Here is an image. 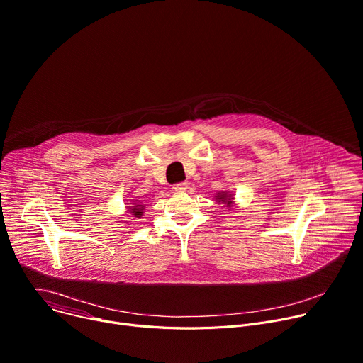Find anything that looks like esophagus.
<instances>
[{
    "label": "esophagus",
    "instance_id": "obj_1",
    "mask_svg": "<svg viewBox=\"0 0 363 363\" xmlns=\"http://www.w3.org/2000/svg\"><path fill=\"white\" fill-rule=\"evenodd\" d=\"M187 186H189L187 182H182V183L174 184V186H173V190H174V191H184V190L187 189Z\"/></svg>",
    "mask_w": 363,
    "mask_h": 363
}]
</instances>
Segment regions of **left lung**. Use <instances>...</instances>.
<instances>
[{
  "instance_id": "obj_1",
  "label": "left lung",
  "mask_w": 363,
  "mask_h": 363,
  "mask_svg": "<svg viewBox=\"0 0 363 363\" xmlns=\"http://www.w3.org/2000/svg\"><path fill=\"white\" fill-rule=\"evenodd\" d=\"M216 198V201L218 202H222V203H225L227 206H231L233 205V194H228L227 191H220V193H218V196H215Z\"/></svg>"
}]
</instances>
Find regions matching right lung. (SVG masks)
Returning <instances> with one entry per match:
<instances>
[{"mask_svg":"<svg viewBox=\"0 0 363 363\" xmlns=\"http://www.w3.org/2000/svg\"><path fill=\"white\" fill-rule=\"evenodd\" d=\"M139 203H141V201H139L138 203H133L132 206H128V208H129V211H130V213H132V216L141 218V215H143V209H144V205H139Z\"/></svg>","mask_w":363,"mask_h":363,"instance_id":"right-lung-1","label":"right lung"}]
</instances>
